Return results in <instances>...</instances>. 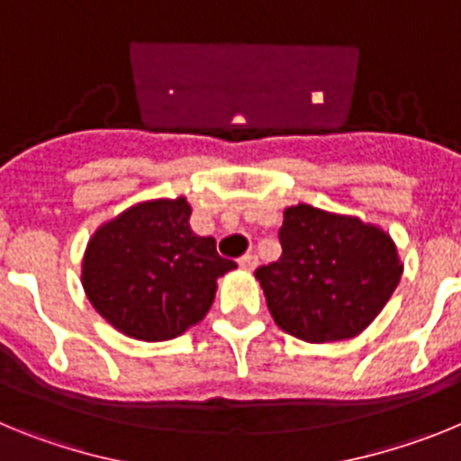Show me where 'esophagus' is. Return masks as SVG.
I'll list each match as a JSON object with an SVG mask.
<instances>
[{
    "instance_id": "obj_1",
    "label": "esophagus",
    "mask_w": 461,
    "mask_h": 461,
    "mask_svg": "<svg viewBox=\"0 0 461 461\" xmlns=\"http://www.w3.org/2000/svg\"><path fill=\"white\" fill-rule=\"evenodd\" d=\"M256 266H258V258H256V256L247 254V256H242V258H240V267H242L244 272L256 270Z\"/></svg>"
}]
</instances>
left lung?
I'll list each match as a JSON object with an SVG mask.
<instances>
[{"label": "left lung", "instance_id": "obj_1", "mask_svg": "<svg viewBox=\"0 0 461 461\" xmlns=\"http://www.w3.org/2000/svg\"><path fill=\"white\" fill-rule=\"evenodd\" d=\"M279 242L281 258L256 279L275 323L309 344L360 335L404 272L383 228L304 203L286 207Z\"/></svg>", "mask_w": 461, "mask_h": 461}]
</instances>
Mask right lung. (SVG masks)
Here are the masks:
<instances>
[{
	"label": "right lung",
	"mask_w": 461,
	"mask_h": 461,
	"mask_svg": "<svg viewBox=\"0 0 461 461\" xmlns=\"http://www.w3.org/2000/svg\"><path fill=\"white\" fill-rule=\"evenodd\" d=\"M185 195L131 205L96 228L83 258L89 303L122 335L166 341L201 323L217 279L238 267L189 226Z\"/></svg>",
	"instance_id": "right-lung-1"
}]
</instances>
